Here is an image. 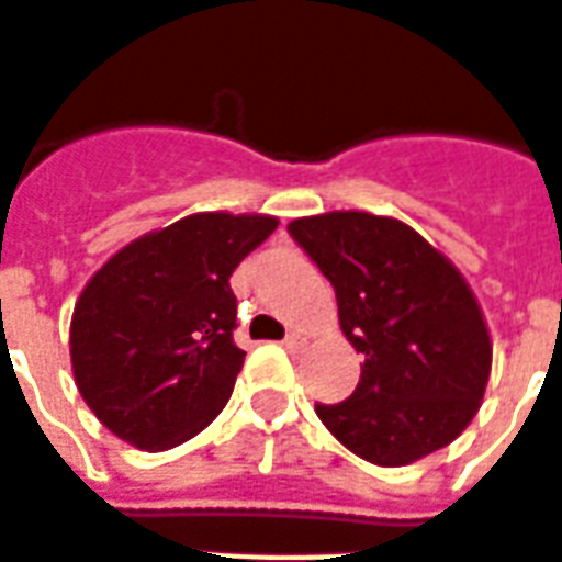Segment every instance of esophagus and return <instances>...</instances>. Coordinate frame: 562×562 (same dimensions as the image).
Here are the masks:
<instances>
[{"instance_id":"obj_1","label":"esophagus","mask_w":562,"mask_h":562,"mask_svg":"<svg viewBox=\"0 0 562 562\" xmlns=\"http://www.w3.org/2000/svg\"><path fill=\"white\" fill-rule=\"evenodd\" d=\"M282 346H285V349H301V346H304V337H301V334H285V340H282Z\"/></svg>"}]
</instances>
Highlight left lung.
<instances>
[{
    "label": "left lung",
    "instance_id": "8db88e82",
    "mask_svg": "<svg viewBox=\"0 0 562 562\" xmlns=\"http://www.w3.org/2000/svg\"><path fill=\"white\" fill-rule=\"evenodd\" d=\"M337 292L340 328L364 355L349 401L316 403L342 446L406 467L454 442L482 406L491 334L460 270L406 222L334 210L289 222Z\"/></svg>",
    "mask_w": 562,
    "mask_h": 562
}]
</instances>
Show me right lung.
Here are the masks:
<instances>
[{
  "instance_id": "obj_1",
  "label": "right lung",
  "mask_w": 562,
  "mask_h": 562,
  "mask_svg": "<svg viewBox=\"0 0 562 562\" xmlns=\"http://www.w3.org/2000/svg\"><path fill=\"white\" fill-rule=\"evenodd\" d=\"M280 222L192 213L123 246L95 270L71 316V370L95 418L144 451L201 434L244 367L234 346V268Z\"/></svg>"
}]
</instances>
